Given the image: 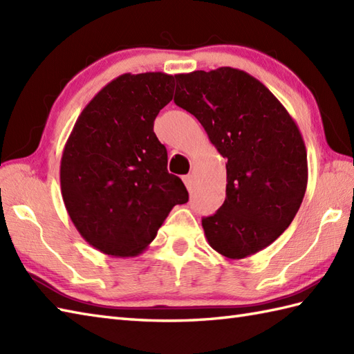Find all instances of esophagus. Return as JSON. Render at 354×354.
<instances>
[{
	"label": "esophagus",
	"instance_id": "esophagus-1",
	"mask_svg": "<svg viewBox=\"0 0 354 354\" xmlns=\"http://www.w3.org/2000/svg\"><path fill=\"white\" fill-rule=\"evenodd\" d=\"M183 181H184V184H185L187 189L192 190V187H193V175H187V176H184V178H183Z\"/></svg>",
	"mask_w": 354,
	"mask_h": 354
}]
</instances>
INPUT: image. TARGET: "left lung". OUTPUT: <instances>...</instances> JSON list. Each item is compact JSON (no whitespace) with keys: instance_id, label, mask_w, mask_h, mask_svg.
Segmentation results:
<instances>
[{"instance_id":"1","label":"left lung","mask_w":354,"mask_h":354,"mask_svg":"<svg viewBox=\"0 0 354 354\" xmlns=\"http://www.w3.org/2000/svg\"><path fill=\"white\" fill-rule=\"evenodd\" d=\"M175 77L173 100L199 120L227 160V198L202 219L205 237L223 257H250L280 237L301 205V133L277 97L242 70L222 66Z\"/></svg>"}]
</instances>
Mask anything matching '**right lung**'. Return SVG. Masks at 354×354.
I'll use <instances>...</instances> for the list:
<instances>
[{"mask_svg": "<svg viewBox=\"0 0 354 354\" xmlns=\"http://www.w3.org/2000/svg\"><path fill=\"white\" fill-rule=\"evenodd\" d=\"M173 88L165 73L122 74L86 104L66 140L64 204L80 236L103 254L138 255L171 208L189 201L153 132Z\"/></svg>", "mask_w": 354, "mask_h": 354, "instance_id": "right-lung-1", "label": "right lung"}]
</instances>
